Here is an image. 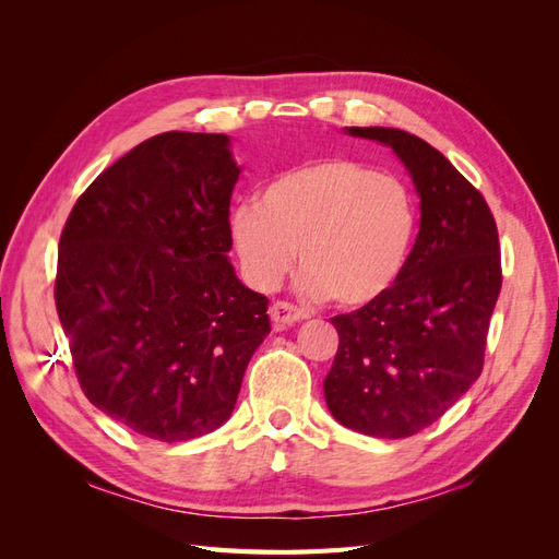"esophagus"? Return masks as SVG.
<instances>
[{
    "label": "esophagus",
    "instance_id": "1",
    "mask_svg": "<svg viewBox=\"0 0 559 559\" xmlns=\"http://www.w3.org/2000/svg\"><path fill=\"white\" fill-rule=\"evenodd\" d=\"M308 314L302 312L300 308H296L294 302H286V300H275L273 306H270V319L275 321L277 329H284V326H292L296 324V321L306 319Z\"/></svg>",
    "mask_w": 559,
    "mask_h": 559
}]
</instances>
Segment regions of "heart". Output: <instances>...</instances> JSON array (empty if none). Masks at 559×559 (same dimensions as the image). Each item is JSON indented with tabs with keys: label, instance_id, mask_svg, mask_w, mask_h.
I'll list each match as a JSON object with an SVG mask.
<instances>
[{
	"label": "heart",
	"instance_id": "1",
	"mask_svg": "<svg viewBox=\"0 0 559 559\" xmlns=\"http://www.w3.org/2000/svg\"><path fill=\"white\" fill-rule=\"evenodd\" d=\"M417 233L415 198L394 175L352 158L292 167L259 202L230 214V238L247 277L273 289L296 261L302 292L359 308L396 282Z\"/></svg>",
	"mask_w": 559,
	"mask_h": 559
}]
</instances>
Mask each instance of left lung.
<instances>
[{
  "label": "left lung",
  "instance_id": "8db88e82",
  "mask_svg": "<svg viewBox=\"0 0 559 559\" xmlns=\"http://www.w3.org/2000/svg\"><path fill=\"white\" fill-rule=\"evenodd\" d=\"M396 151L419 193V233L401 275L364 308L335 314L324 394L341 425L408 438L441 419L478 380L501 292L495 216L441 151L396 128H349Z\"/></svg>",
  "mask_w": 559,
  "mask_h": 559
}]
</instances>
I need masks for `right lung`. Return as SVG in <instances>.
Instances as JSON below:
<instances>
[{
	"label": "right lung",
	"mask_w": 559,
	"mask_h": 559,
	"mask_svg": "<svg viewBox=\"0 0 559 559\" xmlns=\"http://www.w3.org/2000/svg\"><path fill=\"white\" fill-rule=\"evenodd\" d=\"M240 177L226 134L163 132L83 191L60 235L56 308L86 399L146 438L222 427L267 298L226 253Z\"/></svg>",
	"instance_id": "right-lung-1"
}]
</instances>
